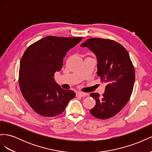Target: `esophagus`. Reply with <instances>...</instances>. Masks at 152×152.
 Segmentation results:
<instances>
[{
	"label": "esophagus",
	"instance_id": "1",
	"mask_svg": "<svg viewBox=\"0 0 152 152\" xmlns=\"http://www.w3.org/2000/svg\"><path fill=\"white\" fill-rule=\"evenodd\" d=\"M77 96H80V97H85L86 96H88V94L86 93H82V92H79L76 94Z\"/></svg>",
	"mask_w": 152,
	"mask_h": 152
}]
</instances>
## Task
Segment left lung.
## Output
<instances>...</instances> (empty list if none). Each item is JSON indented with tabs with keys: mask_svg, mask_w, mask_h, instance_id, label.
I'll return each instance as SVG.
<instances>
[{
	"mask_svg": "<svg viewBox=\"0 0 152 152\" xmlns=\"http://www.w3.org/2000/svg\"><path fill=\"white\" fill-rule=\"evenodd\" d=\"M80 46L87 47L96 55L97 75L107 84L102 97L91 93L96 105L90 113L102 120L111 118L125 107L132 93L135 71L129 55L121 44L110 39L91 38Z\"/></svg>",
	"mask_w": 152,
	"mask_h": 152,
	"instance_id": "8db88e82",
	"label": "left lung"
}]
</instances>
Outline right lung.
Here are the masks:
<instances>
[{
  "label": "right lung",
  "instance_id": "obj_1",
  "mask_svg": "<svg viewBox=\"0 0 152 152\" xmlns=\"http://www.w3.org/2000/svg\"><path fill=\"white\" fill-rule=\"evenodd\" d=\"M83 37L48 36L26 49L21 59L19 85L31 108L40 115L52 117L66 109L75 93L62 89L54 81V73L61 70L66 53Z\"/></svg>",
  "mask_w": 152,
  "mask_h": 152
}]
</instances>
